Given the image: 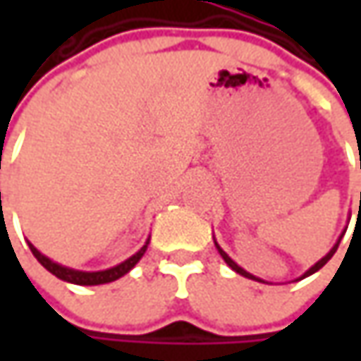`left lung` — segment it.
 <instances>
[{"label":"left lung","mask_w":361,"mask_h":361,"mask_svg":"<svg viewBox=\"0 0 361 361\" xmlns=\"http://www.w3.org/2000/svg\"><path fill=\"white\" fill-rule=\"evenodd\" d=\"M361 166V164H360ZM360 209H361V192H360ZM341 237H343V235H341ZM341 241V239H340ZM340 241L336 243V245H334V249H331V251H329V253H327L326 257H324V259H319V261H317V263H315V265H313L312 269L310 271H305V275H303V277H310V275H313V273H315V271H319L322 269V267H324V265H326L327 261H329V259H331V257H334V253H336V251H338V245H340ZM216 249H219V253H221V257H223V259H225V263H227V265H229L231 269L233 271H237V273H239V275H243V277H249V279H257V277H253V275H251V273H247V271L245 269H241V267H239V265H237V263H235V261H233V259H231L229 255H227V253H225V251H223V249H221V247H219V245H216ZM303 277H301V279H303ZM257 281H261V279H257Z\"/></svg>","instance_id":"left-lung-1"}]
</instances>
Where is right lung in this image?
<instances>
[{
  "mask_svg": "<svg viewBox=\"0 0 361 361\" xmlns=\"http://www.w3.org/2000/svg\"><path fill=\"white\" fill-rule=\"evenodd\" d=\"M146 247H148V241L146 245L138 251V253H134L130 259H126L124 263H120L116 267H112V269H106V271H96V273H86V271H76V269H68V267H62V265H58V263H54V261H49L48 257L42 255L37 249H35L34 245L30 243V249H32V253L34 257L46 267V269L51 273V275H56V277H60L63 281H68V283H76V285H102V283H110V281H116L120 279L122 275H126L128 271L140 261V257L146 253Z\"/></svg>",
  "mask_w": 361,
  "mask_h": 361,
  "instance_id": "add662e5",
  "label": "right lung"
}]
</instances>
